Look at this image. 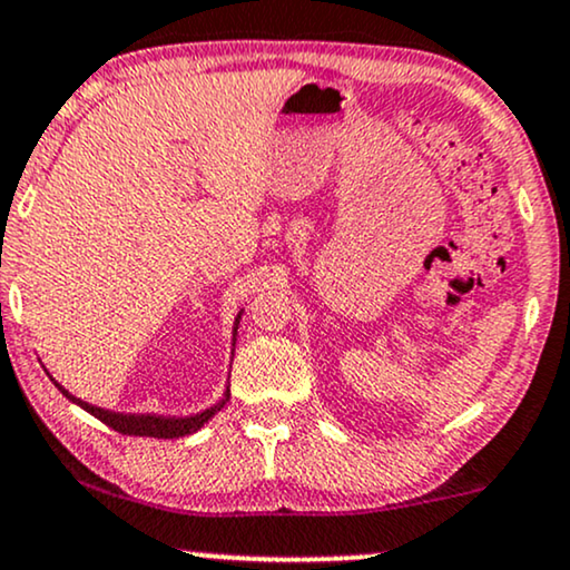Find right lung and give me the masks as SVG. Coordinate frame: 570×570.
I'll use <instances>...</instances> for the list:
<instances>
[{
	"mask_svg": "<svg viewBox=\"0 0 570 570\" xmlns=\"http://www.w3.org/2000/svg\"><path fill=\"white\" fill-rule=\"evenodd\" d=\"M236 326H239V318H236ZM57 389L65 394L68 400H73L76 405H81L86 413H91L94 417H99V421L107 423L112 431H118V434H126V436H155V439H178V436H186V434H194V431L205 426L210 417L218 413V410L226 405L228 400V392H226V400H220L218 405L210 407V410H202L197 415H189V417H160V415H124V413H110V410H102V407H94V405H86V402L76 400L73 394H68L65 389L57 384Z\"/></svg>",
	"mask_w": 570,
	"mask_h": 570,
	"instance_id": "1",
	"label": "right lung"
}]
</instances>
